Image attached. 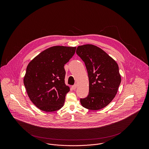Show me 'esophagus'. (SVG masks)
<instances>
[{
	"label": "esophagus",
	"mask_w": 149,
	"mask_h": 149,
	"mask_svg": "<svg viewBox=\"0 0 149 149\" xmlns=\"http://www.w3.org/2000/svg\"><path fill=\"white\" fill-rule=\"evenodd\" d=\"M71 88H72V89L73 90H75L76 88H77V84H75V85H72V86H71Z\"/></svg>",
	"instance_id": "esophagus-1"
}]
</instances>
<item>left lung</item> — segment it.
Here are the masks:
<instances>
[{"mask_svg":"<svg viewBox=\"0 0 149 149\" xmlns=\"http://www.w3.org/2000/svg\"><path fill=\"white\" fill-rule=\"evenodd\" d=\"M76 52L85 63L89 81V94L80 99V103L88 109H102L114 99L120 85L118 65L104 51L93 45L79 46Z\"/></svg>","mask_w":149,"mask_h":149,"instance_id":"8db88e82","label":"left lung"}]
</instances>
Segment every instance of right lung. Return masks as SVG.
Instances as JSON below:
<instances>
[{
	"label": "right lung",
	"instance_id": "right-lung-1",
	"mask_svg": "<svg viewBox=\"0 0 149 149\" xmlns=\"http://www.w3.org/2000/svg\"><path fill=\"white\" fill-rule=\"evenodd\" d=\"M76 47L55 46L43 51L29 63L23 83L32 102L40 110L54 112L64 106L70 88L65 83L66 64Z\"/></svg>",
	"mask_w": 149,
	"mask_h": 149
}]
</instances>
